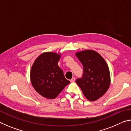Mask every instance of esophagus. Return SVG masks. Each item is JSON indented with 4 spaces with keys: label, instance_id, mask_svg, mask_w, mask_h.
Wrapping results in <instances>:
<instances>
[{
    "label": "esophagus",
    "instance_id": "34e87169",
    "mask_svg": "<svg viewBox=\"0 0 131 131\" xmlns=\"http://www.w3.org/2000/svg\"><path fill=\"white\" fill-rule=\"evenodd\" d=\"M75 78L73 77L70 80V81H71V82H74L75 81Z\"/></svg>",
    "mask_w": 131,
    "mask_h": 131
}]
</instances>
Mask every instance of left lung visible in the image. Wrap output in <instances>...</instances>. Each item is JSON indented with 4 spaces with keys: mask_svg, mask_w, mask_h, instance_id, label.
<instances>
[{
    "mask_svg": "<svg viewBox=\"0 0 131 131\" xmlns=\"http://www.w3.org/2000/svg\"><path fill=\"white\" fill-rule=\"evenodd\" d=\"M77 57L83 66L82 78L76 82L89 101H95L108 90L111 83L109 70L104 58L94 50L78 52Z\"/></svg>",
    "mask_w": 131,
    "mask_h": 131,
    "instance_id": "8db88e82",
    "label": "left lung"
}]
</instances>
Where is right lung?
<instances>
[{
  "label": "right lung",
  "instance_id": "1",
  "mask_svg": "<svg viewBox=\"0 0 131 131\" xmlns=\"http://www.w3.org/2000/svg\"><path fill=\"white\" fill-rule=\"evenodd\" d=\"M60 54L45 52L40 55L31 67L30 79L37 92L42 97L53 99L70 83L59 67Z\"/></svg>",
  "mask_w": 131,
  "mask_h": 131
}]
</instances>
